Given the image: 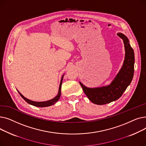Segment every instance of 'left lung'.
<instances>
[{
  "mask_svg": "<svg viewBox=\"0 0 146 146\" xmlns=\"http://www.w3.org/2000/svg\"><path fill=\"white\" fill-rule=\"evenodd\" d=\"M117 35L122 39L124 44L125 59L123 65L110 85L90 88L79 82L84 93L92 102L96 105H104L117 100L123 94L133 78L135 60L134 50L125 35L120 33Z\"/></svg>",
  "mask_w": 146,
  "mask_h": 146,
  "instance_id": "1",
  "label": "left lung"
}]
</instances>
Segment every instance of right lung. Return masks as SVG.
Here are the masks:
<instances>
[{
  "instance_id": "obj_1",
  "label": "right lung",
  "mask_w": 146,
  "mask_h": 146,
  "mask_svg": "<svg viewBox=\"0 0 146 146\" xmlns=\"http://www.w3.org/2000/svg\"><path fill=\"white\" fill-rule=\"evenodd\" d=\"M63 76L64 75H63L62 78H61V81H60V86H59V89H58V92L57 95L53 99H51V100H48L47 101H44V102H35V101H31L29 99L26 98L25 97H24L19 92L18 90V92H19V94H20V95L21 96V97L24 99V100L29 104L32 105L33 106H37V107H47V106H49L51 105H52L54 104H55L60 99V97L61 96V85H62V82H63Z\"/></svg>"
}]
</instances>
